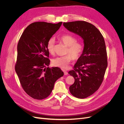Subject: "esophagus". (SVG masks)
<instances>
[{"instance_id": "1", "label": "esophagus", "mask_w": 124, "mask_h": 124, "mask_svg": "<svg viewBox=\"0 0 124 124\" xmlns=\"http://www.w3.org/2000/svg\"><path fill=\"white\" fill-rule=\"evenodd\" d=\"M63 72H64V75H68V72H67V71H65V70H63Z\"/></svg>"}]
</instances>
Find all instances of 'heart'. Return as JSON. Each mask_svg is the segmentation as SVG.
I'll use <instances>...</instances> for the list:
<instances>
[{
  "mask_svg": "<svg viewBox=\"0 0 124 124\" xmlns=\"http://www.w3.org/2000/svg\"><path fill=\"white\" fill-rule=\"evenodd\" d=\"M59 40L68 46L66 50V53L68 54L54 59L52 60V64L55 66L66 69L73 58L76 60L81 56L84 50V45L82 42L76 41V38L71 35H63L59 37ZM54 44L55 41L53 38L48 41L47 49L51 54L54 53Z\"/></svg>",
  "mask_w": 124,
  "mask_h": 124,
  "instance_id": "heart-1",
  "label": "heart"
}]
</instances>
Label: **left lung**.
I'll return each instance as SVG.
<instances>
[{
    "mask_svg": "<svg viewBox=\"0 0 124 124\" xmlns=\"http://www.w3.org/2000/svg\"><path fill=\"white\" fill-rule=\"evenodd\" d=\"M63 25L83 40V53L68 73L75 79L69 87L70 93L77 98H86L99 88L103 79L108 66L105 42L100 31L90 23L75 21L64 23Z\"/></svg>",
    "mask_w": 124,
    "mask_h": 124,
    "instance_id": "left-lung-1",
    "label": "left lung"
}]
</instances>
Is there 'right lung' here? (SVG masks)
Segmentation results:
<instances>
[{
  "mask_svg": "<svg viewBox=\"0 0 124 124\" xmlns=\"http://www.w3.org/2000/svg\"><path fill=\"white\" fill-rule=\"evenodd\" d=\"M62 23H32L26 28L19 40L16 72L25 92L34 99L47 97L56 81L64 75L58 67L46 68L50 62L48 41Z\"/></svg>",
  "mask_w": 124,
  "mask_h": 124,
  "instance_id": "1",
  "label": "right lung"
}]
</instances>
